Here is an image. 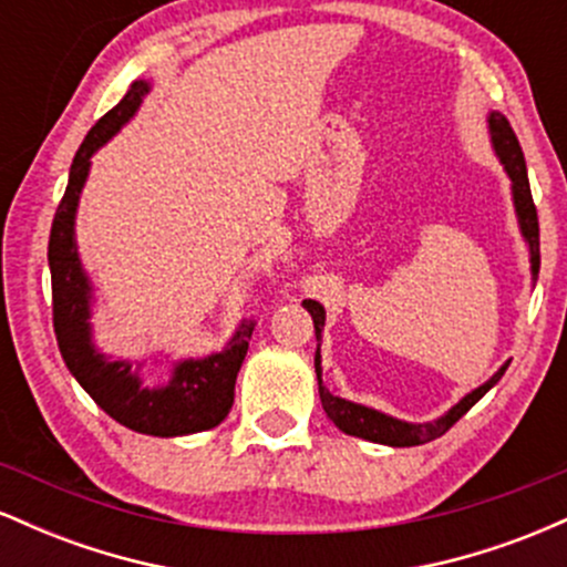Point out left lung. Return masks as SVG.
<instances>
[{"instance_id":"left-lung-1","label":"left lung","mask_w":567,"mask_h":567,"mask_svg":"<svg viewBox=\"0 0 567 567\" xmlns=\"http://www.w3.org/2000/svg\"><path fill=\"white\" fill-rule=\"evenodd\" d=\"M487 135H491V146L496 152V157L504 167V173L509 175L512 184V205L514 216H517L519 234H523L525 245H528V261H530V279L536 285L538 279V266H542V252H538V216L536 205H533L530 197V184H528V167H525L523 148H519L517 135L509 122H506L504 114L487 112ZM303 309L309 311L311 320H315V333H317V354H315V370H317V383H320V400L324 408V415H328L333 424L341 429L343 434H351V437H360L368 442H379V445L389 447H413L424 445V442L437 440L440 434H445L461 415L466 413L472 405H477L483 396L491 392L493 386L501 381L504 370L509 368V362H504L496 373L491 375L485 383H480L477 389H472L470 394L461 396L455 405L442 413L440 419L424 421V424H413V421L394 419V415L381 413V410L362 405V402L343 400V396L330 394L322 383V357H320V341H322V328H324V306L320 301H311L306 298Z\"/></svg>"}]
</instances>
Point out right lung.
Wrapping results in <instances>:
<instances>
[{
	"label": "right lung",
	"instance_id": "1",
	"mask_svg": "<svg viewBox=\"0 0 567 567\" xmlns=\"http://www.w3.org/2000/svg\"><path fill=\"white\" fill-rule=\"evenodd\" d=\"M148 90H152L148 80L130 84L125 97L95 122L71 162L69 186L55 210L48 245L50 277H53V324L69 373L93 396L97 408L138 434L186 437L218 426L229 415L234 383L245 362L252 322H239L226 347L205 357H171L165 351L148 357L106 354L95 343L93 311L97 296L76 245V210L95 152L138 114ZM154 364H165L168 379L152 388L142 381V370Z\"/></svg>",
	"mask_w": 567,
	"mask_h": 567
}]
</instances>
